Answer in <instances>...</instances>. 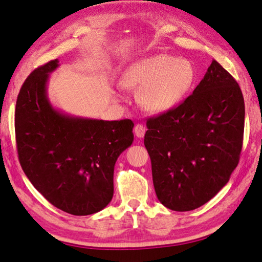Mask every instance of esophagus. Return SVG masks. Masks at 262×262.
Segmentation results:
<instances>
[{
	"instance_id": "esophagus-1",
	"label": "esophagus",
	"mask_w": 262,
	"mask_h": 262,
	"mask_svg": "<svg viewBox=\"0 0 262 262\" xmlns=\"http://www.w3.org/2000/svg\"><path fill=\"white\" fill-rule=\"evenodd\" d=\"M134 133L137 137H143L145 134V127L142 123H136L134 127Z\"/></svg>"
}]
</instances>
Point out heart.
Here are the masks:
<instances>
[{
	"instance_id": "heart-1",
	"label": "heart",
	"mask_w": 262,
	"mask_h": 262,
	"mask_svg": "<svg viewBox=\"0 0 262 262\" xmlns=\"http://www.w3.org/2000/svg\"><path fill=\"white\" fill-rule=\"evenodd\" d=\"M196 72L187 59L158 54L130 66L123 76L126 86L140 89V100L151 112H166L178 105L192 89Z\"/></svg>"
}]
</instances>
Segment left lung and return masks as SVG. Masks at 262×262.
Masks as SVG:
<instances>
[{
    "instance_id": "1",
    "label": "left lung",
    "mask_w": 262,
    "mask_h": 262,
    "mask_svg": "<svg viewBox=\"0 0 262 262\" xmlns=\"http://www.w3.org/2000/svg\"><path fill=\"white\" fill-rule=\"evenodd\" d=\"M244 121L241 88L215 60L183 103L148 119L144 145L162 205L196 209L227 185L241 157Z\"/></svg>"
}]
</instances>
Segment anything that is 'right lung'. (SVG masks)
<instances>
[{
    "mask_svg": "<svg viewBox=\"0 0 262 262\" xmlns=\"http://www.w3.org/2000/svg\"><path fill=\"white\" fill-rule=\"evenodd\" d=\"M57 59L31 73L17 97L15 133L20 166L35 189L68 214L98 212L113 198L114 165L133 143L129 119L105 121L70 117L47 98Z\"/></svg>",
    "mask_w": 262,
    "mask_h": 262,
    "instance_id": "right-lung-1",
    "label": "right lung"
}]
</instances>
